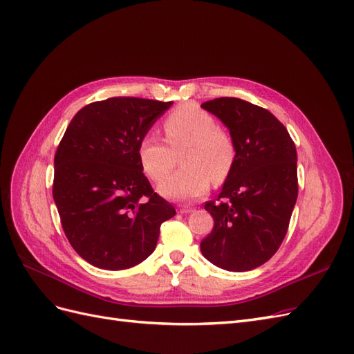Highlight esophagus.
Instances as JSON below:
<instances>
[{
    "label": "esophagus",
    "instance_id": "1",
    "mask_svg": "<svg viewBox=\"0 0 354 354\" xmlns=\"http://www.w3.org/2000/svg\"><path fill=\"white\" fill-rule=\"evenodd\" d=\"M192 211H194V208H192V207H181V208H180V212H181V214H189V212H192Z\"/></svg>",
    "mask_w": 354,
    "mask_h": 354
}]
</instances>
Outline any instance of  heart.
Wrapping results in <instances>:
<instances>
[{
	"label": "heart",
	"instance_id": "1",
	"mask_svg": "<svg viewBox=\"0 0 354 354\" xmlns=\"http://www.w3.org/2000/svg\"><path fill=\"white\" fill-rule=\"evenodd\" d=\"M162 128L167 145L152 134L145 136L138 145V160L146 176L159 183L180 153L184 168L160 185L164 196L198 199L207 194L209 181L220 185L229 177L236 160V145L212 115L195 104H183L167 118Z\"/></svg>",
	"mask_w": 354,
	"mask_h": 354
}]
</instances>
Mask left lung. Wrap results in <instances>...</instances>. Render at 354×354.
<instances>
[{
    "mask_svg": "<svg viewBox=\"0 0 354 354\" xmlns=\"http://www.w3.org/2000/svg\"><path fill=\"white\" fill-rule=\"evenodd\" d=\"M229 128L236 160L217 201L205 203L214 227L201 242L207 260L248 272L270 260L288 232L298 196L297 149L267 109L236 97L201 104Z\"/></svg>",
    "mask_w": 354,
    "mask_h": 354,
    "instance_id": "1",
    "label": "left lung"
}]
</instances>
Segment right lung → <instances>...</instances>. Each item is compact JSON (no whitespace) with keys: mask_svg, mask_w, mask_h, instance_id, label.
<instances>
[{"mask_svg":"<svg viewBox=\"0 0 354 354\" xmlns=\"http://www.w3.org/2000/svg\"><path fill=\"white\" fill-rule=\"evenodd\" d=\"M173 102L111 97L72 118L55 156L53 198L72 248L104 270L130 269L155 250L176 209L153 192L138 145Z\"/></svg>","mask_w":354,"mask_h":354,"instance_id":"1","label":"right lung"}]
</instances>
